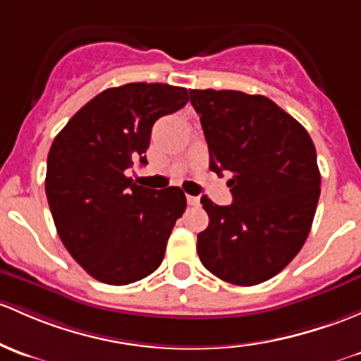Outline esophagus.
Returning <instances> with one entry per match:
<instances>
[{
    "label": "esophagus",
    "mask_w": 361,
    "mask_h": 361,
    "mask_svg": "<svg viewBox=\"0 0 361 361\" xmlns=\"http://www.w3.org/2000/svg\"><path fill=\"white\" fill-rule=\"evenodd\" d=\"M187 202H188V206H199L200 204V197H193V195H187Z\"/></svg>",
    "instance_id": "1"
}]
</instances>
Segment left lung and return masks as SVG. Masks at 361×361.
Instances as JSON below:
<instances>
[{
	"mask_svg": "<svg viewBox=\"0 0 361 361\" xmlns=\"http://www.w3.org/2000/svg\"><path fill=\"white\" fill-rule=\"evenodd\" d=\"M209 147V168L230 174L233 202L200 199L209 226L197 252L212 275L256 286L280 273L305 245L318 197L320 171L308 131L263 94L190 90Z\"/></svg>",
	"mask_w": 361,
	"mask_h": 361,
	"instance_id": "left-lung-1",
	"label": "left lung"
}]
</instances>
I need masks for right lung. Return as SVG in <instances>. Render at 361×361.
<instances>
[{
	"instance_id": "obj_1",
	"label": "right lung",
	"mask_w": 361,
	"mask_h": 361,
	"mask_svg": "<svg viewBox=\"0 0 361 361\" xmlns=\"http://www.w3.org/2000/svg\"><path fill=\"white\" fill-rule=\"evenodd\" d=\"M187 102V90L162 82L109 88L53 140L44 181L53 221L93 279L126 286L161 267L187 199L178 187H140L126 173L136 161L147 164L155 121Z\"/></svg>"
}]
</instances>
